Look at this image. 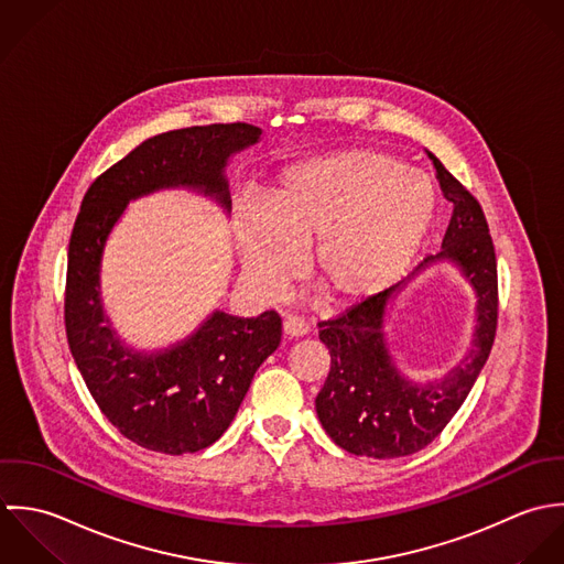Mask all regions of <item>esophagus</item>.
Listing matches in <instances>:
<instances>
[{
	"label": "esophagus",
	"mask_w": 564,
	"mask_h": 564,
	"mask_svg": "<svg viewBox=\"0 0 564 564\" xmlns=\"http://www.w3.org/2000/svg\"><path fill=\"white\" fill-rule=\"evenodd\" d=\"M283 334H285L288 338H303V336H307V325H305L301 318L290 316V318H285V323H283Z\"/></svg>",
	"instance_id": "34e87169"
}]
</instances>
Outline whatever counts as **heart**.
<instances>
[{
  "instance_id": "1",
  "label": "heart",
  "mask_w": 564,
  "mask_h": 564,
  "mask_svg": "<svg viewBox=\"0 0 564 564\" xmlns=\"http://www.w3.org/2000/svg\"><path fill=\"white\" fill-rule=\"evenodd\" d=\"M434 209L432 183L388 154L307 159L279 176L265 212L239 209L241 270L259 296L276 299L303 272V246L316 243L314 281L336 307H357L408 272Z\"/></svg>"
}]
</instances>
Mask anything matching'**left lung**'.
I'll return each instance as SVG.
<instances>
[{
	"instance_id": "left-lung-1",
	"label": "left lung",
	"mask_w": 564,
	"mask_h": 564,
	"mask_svg": "<svg viewBox=\"0 0 564 564\" xmlns=\"http://www.w3.org/2000/svg\"><path fill=\"white\" fill-rule=\"evenodd\" d=\"M427 156L453 214L443 250L427 257L410 279L434 263L459 270L477 299L473 346L441 379L425 383L408 379L397 368L386 339L388 303L405 281L321 323L332 370L316 397V412L332 441L355 455L390 459L425 449L468 397L495 341L497 259L484 212L432 152Z\"/></svg>"
}]
</instances>
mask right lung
I'll return each instance as SVG.
<instances>
[{
  "instance_id": "right-lung-1",
  "label": "right lung",
  "mask_w": 564,
  "mask_h": 564,
  "mask_svg": "<svg viewBox=\"0 0 564 564\" xmlns=\"http://www.w3.org/2000/svg\"><path fill=\"white\" fill-rule=\"evenodd\" d=\"M261 139L250 123L170 130L139 143L94 181L69 239L65 329L74 361L102 414L143 449L183 455L214 445L235 419L257 368L281 341V318L216 310L189 338L161 350L126 346L105 312L100 272L126 205L189 189L230 212L228 159Z\"/></svg>"
}]
</instances>
